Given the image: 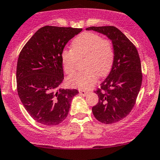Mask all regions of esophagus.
I'll return each mask as SVG.
<instances>
[{"label":"esophagus","mask_w":160,"mask_h":160,"mask_svg":"<svg viewBox=\"0 0 160 160\" xmlns=\"http://www.w3.org/2000/svg\"><path fill=\"white\" fill-rule=\"evenodd\" d=\"M79 94L81 95H83V96H86V95L88 94V92L86 91H83V90H79Z\"/></svg>","instance_id":"esophagus-1"}]
</instances>
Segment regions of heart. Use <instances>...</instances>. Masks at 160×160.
<instances>
[{
	"label": "heart",
	"instance_id": "obj_1",
	"mask_svg": "<svg viewBox=\"0 0 160 160\" xmlns=\"http://www.w3.org/2000/svg\"><path fill=\"white\" fill-rule=\"evenodd\" d=\"M71 50L65 49L61 53V60L66 74L75 71L78 60L85 57V70L75 73L68 78L71 87L89 89L94 85L98 75L104 77L109 74L114 61V51L111 41L102 38L98 34L86 32L80 34L71 43Z\"/></svg>",
	"mask_w": 160,
	"mask_h": 160
}]
</instances>
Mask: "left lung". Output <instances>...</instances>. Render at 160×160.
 <instances>
[{
  "mask_svg": "<svg viewBox=\"0 0 160 160\" xmlns=\"http://www.w3.org/2000/svg\"><path fill=\"white\" fill-rule=\"evenodd\" d=\"M105 35L113 46L114 61L108 76L95 91L99 100L92 107L94 117L104 124H112L126 117L133 109L142 83V72L136 47L115 26H91Z\"/></svg>",
  "mask_w": 160,
  "mask_h": 160,
  "instance_id": "obj_1",
  "label": "left lung"
}]
</instances>
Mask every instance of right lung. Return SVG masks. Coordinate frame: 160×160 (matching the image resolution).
I'll return each instance as SVG.
<instances>
[{
	"mask_svg": "<svg viewBox=\"0 0 160 160\" xmlns=\"http://www.w3.org/2000/svg\"><path fill=\"white\" fill-rule=\"evenodd\" d=\"M82 28L46 26L25 44L17 67V92L33 119L57 125L67 116L76 89H62L64 79L61 53L68 41Z\"/></svg>",
	"mask_w": 160,
	"mask_h": 160,
	"instance_id": "right-lung-1",
	"label": "right lung"
}]
</instances>
